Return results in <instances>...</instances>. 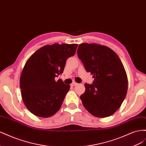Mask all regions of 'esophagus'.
Listing matches in <instances>:
<instances>
[{
    "mask_svg": "<svg viewBox=\"0 0 146 146\" xmlns=\"http://www.w3.org/2000/svg\"><path fill=\"white\" fill-rule=\"evenodd\" d=\"M77 83L76 82H72L71 84H70V85H71L72 86H75V85H77Z\"/></svg>",
    "mask_w": 146,
    "mask_h": 146,
    "instance_id": "esophagus-1",
    "label": "esophagus"
}]
</instances>
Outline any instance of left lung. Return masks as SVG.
I'll list each match as a JSON object with an SVG mask.
<instances>
[{
    "label": "left lung",
    "mask_w": 146,
    "mask_h": 146,
    "mask_svg": "<svg viewBox=\"0 0 146 146\" xmlns=\"http://www.w3.org/2000/svg\"><path fill=\"white\" fill-rule=\"evenodd\" d=\"M77 54L86 71L94 78L91 85L85 84V91L80 97L83 105L96 117L112 115L127 92V76L122 61L111 48L95 43L79 44Z\"/></svg>",
    "instance_id": "8db88e82"
}]
</instances>
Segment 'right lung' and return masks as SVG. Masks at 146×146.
Returning a JSON list of instances; mask_svg holds the SVG:
<instances>
[{
  "label": "right lung",
  "mask_w": 146,
  "mask_h": 146,
  "mask_svg": "<svg viewBox=\"0 0 146 146\" xmlns=\"http://www.w3.org/2000/svg\"><path fill=\"white\" fill-rule=\"evenodd\" d=\"M76 44L43 46L26 62L20 77L21 96L34 115L50 117L60 110L70 85L55 77L63 72L66 60L76 54Z\"/></svg>",
  "instance_id": "add662e5"
}]
</instances>
